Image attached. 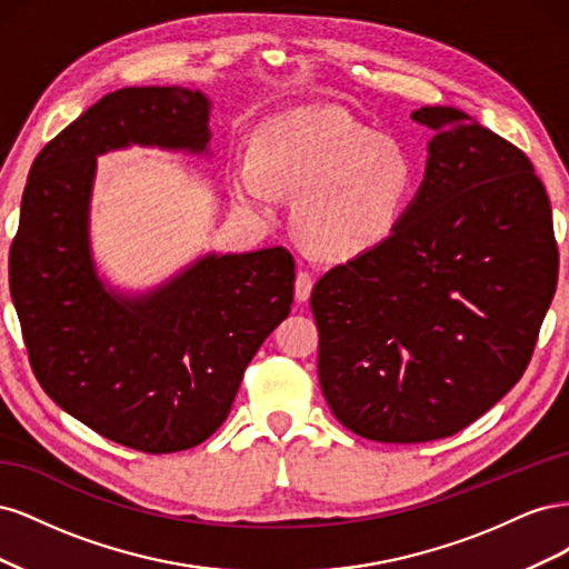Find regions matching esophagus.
Here are the masks:
<instances>
[{"label":"esophagus","mask_w":569,"mask_h":569,"mask_svg":"<svg viewBox=\"0 0 569 569\" xmlns=\"http://www.w3.org/2000/svg\"><path fill=\"white\" fill-rule=\"evenodd\" d=\"M313 291V274L308 270H299L297 274V282H295V295L299 301H308V297H311Z\"/></svg>","instance_id":"esophagus-1"}]
</instances>
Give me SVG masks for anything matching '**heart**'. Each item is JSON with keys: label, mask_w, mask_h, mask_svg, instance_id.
Here are the masks:
<instances>
[{"label": "heart", "mask_w": 569, "mask_h": 569, "mask_svg": "<svg viewBox=\"0 0 569 569\" xmlns=\"http://www.w3.org/2000/svg\"><path fill=\"white\" fill-rule=\"evenodd\" d=\"M278 189L299 194L295 226L313 253L347 261L382 247L403 226L418 189L412 153L339 109L308 107L268 118L253 159L232 166V192L258 209Z\"/></svg>", "instance_id": "b5f03b06"}]
</instances>
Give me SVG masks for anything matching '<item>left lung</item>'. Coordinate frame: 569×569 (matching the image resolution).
<instances>
[{"mask_svg": "<svg viewBox=\"0 0 569 569\" xmlns=\"http://www.w3.org/2000/svg\"><path fill=\"white\" fill-rule=\"evenodd\" d=\"M412 120L435 137L403 226L311 295L325 401L382 443L451 437L501 401L558 284L553 211L527 153L453 107Z\"/></svg>", "mask_w": 569, "mask_h": 569, "instance_id": "left-lung-1", "label": "left lung"}]
</instances>
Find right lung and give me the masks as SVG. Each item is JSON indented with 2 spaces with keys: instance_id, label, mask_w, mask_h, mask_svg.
I'll use <instances>...</instances> for the list:
<instances>
[{
  "instance_id": "1",
  "label": "right lung",
  "mask_w": 569,
  "mask_h": 569,
  "mask_svg": "<svg viewBox=\"0 0 569 569\" xmlns=\"http://www.w3.org/2000/svg\"><path fill=\"white\" fill-rule=\"evenodd\" d=\"M206 123L199 90L101 97L38 153L9 251L11 299L40 387L97 435L153 456L192 449L226 422L247 366L295 299L284 247L211 253L140 299L99 282L88 242L97 153L203 151Z\"/></svg>"
}]
</instances>
